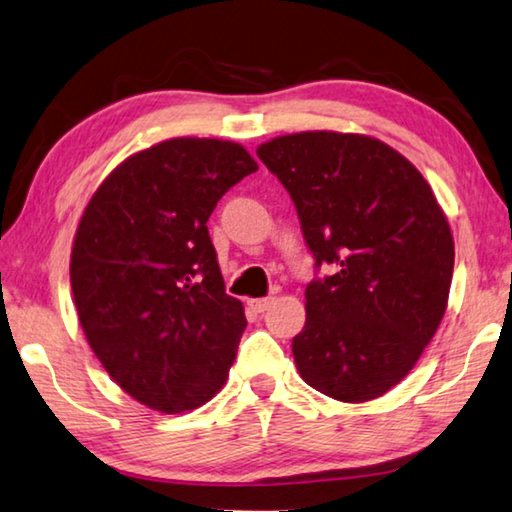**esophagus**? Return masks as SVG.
I'll return each mask as SVG.
<instances>
[{
	"instance_id": "34e87169",
	"label": "esophagus",
	"mask_w": 512,
	"mask_h": 512,
	"mask_svg": "<svg viewBox=\"0 0 512 512\" xmlns=\"http://www.w3.org/2000/svg\"><path fill=\"white\" fill-rule=\"evenodd\" d=\"M271 303H273V298H253V300H248V305L253 307L255 312H264Z\"/></svg>"
}]
</instances>
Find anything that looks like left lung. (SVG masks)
<instances>
[{"label":"left lung","mask_w":512,"mask_h":512,"mask_svg":"<svg viewBox=\"0 0 512 512\" xmlns=\"http://www.w3.org/2000/svg\"><path fill=\"white\" fill-rule=\"evenodd\" d=\"M294 200L316 269L305 328L291 342L300 378L344 403L389 392L440 326L453 237L424 175L364 134L300 132L257 148Z\"/></svg>","instance_id":"8db88e82"}]
</instances>
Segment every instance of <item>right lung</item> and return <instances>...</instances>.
I'll return each instance as SVG.
<instances>
[{"instance_id": "obj_1", "label": "right lung", "mask_w": 512, "mask_h": 512, "mask_svg": "<svg viewBox=\"0 0 512 512\" xmlns=\"http://www.w3.org/2000/svg\"><path fill=\"white\" fill-rule=\"evenodd\" d=\"M239 143L168 139L125 159L93 193L70 255L88 346L152 410L200 408L225 385L246 330L225 294L207 221L255 173Z\"/></svg>"}]
</instances>
